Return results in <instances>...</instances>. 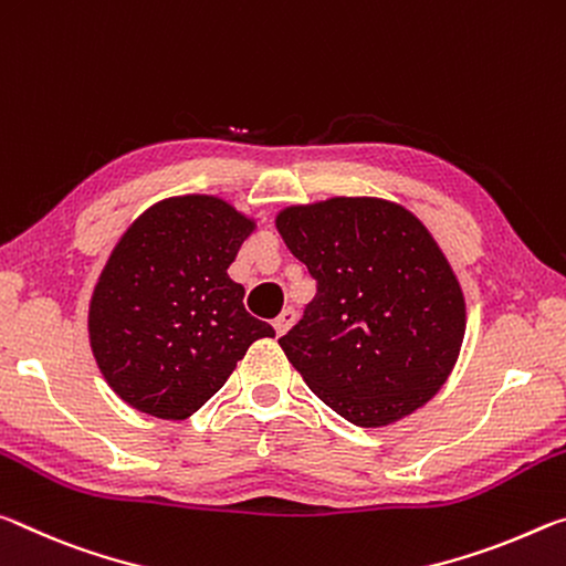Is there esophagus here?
I'll return each mask as SVG.
<instances>
[{"instance_id":"obj_1","label":"esophagus","mask_w":566,"mask_h":566,"mask_svg":"<svg viewBox=\"0 0 566 566\" xmlns=\"http://www.w3.org/2000/svg\"><path fill=\"white\" fill-rule=\"evenodd\" d=\"M293 323H295V311H293V308H283L281 316H277V318L273 321V328H275L277 336H283V333L289 331V328L293 326Z\"/></svg>"}]
</instances>
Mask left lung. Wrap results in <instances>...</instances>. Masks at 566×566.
<instances>
[{
	"label": "left lung",
	"instance_id": "1",
	"mask_svg": "<svg viewBox=\"0 0 566 566\" xmlns=\"http://www.w3.org/2000/svg\"><path fill=\"white\" fill-rule=\"evenodd\" d=\"M275 228L318 283L277 340L311 391L364 429L429 403L467 331L464 291L429 228L384 198L289 206Z\"/></svg>",
	"mask_w": 566,
	"mask_h": 566
}]
</instances>
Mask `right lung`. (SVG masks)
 I'll return each mask as SVG.
<instances>
[{
    "instance_id": "obj_1",
    "label": "right lung",
    "mask_w": 566,
    "mask_h": 566,
    "mask_svg": "<svg viewBox=\"0 0 566 566\" xmlns=\"http://www.w3.org/2000/svg\"><path fill=\"white\" fill-rule=\"evenodd\" d=\"M255 220L216 196L147 208L109 253L90 298L92 356L133 409L182 421L218 394L258 338L245 289L228 275Z\"/></svg>"
}]
</instances>
